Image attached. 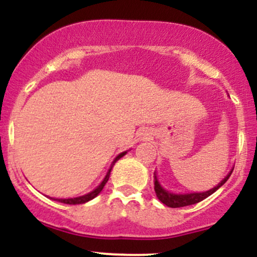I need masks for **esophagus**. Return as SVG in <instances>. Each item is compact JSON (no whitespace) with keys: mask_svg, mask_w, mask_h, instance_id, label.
<instances>
[{"mask_svg":"<svg viewBox=\"0 0 257 257\" xmlns=\"http://www.w3.org/2000/svg\"><path fill=\"white\" fill-rule=\"evenodd\" d=\"M143 135V138H147V136H148V134H146V132H144V134H142Z\"/></svg>","mask_w":257,"mask_h":257,"instance_id":"34e87169","label":"esophagus"}]
</instances>
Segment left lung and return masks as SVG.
<instances>
[{"label": "left lung", "instance_id": "8db88e82", "mask_svg": "<svg viewBox=\"0 0 257 257\" xmlns=\"http://www.w3.org/2000/svg\"><path fill=\"white\" fill-rule=\"evenodd\" d=\"M234 169V167H233ZM233 170L229 172L223 180L221 181V183H218L217 186L214 187L212 189L207 192H203V193H191V194H174V193H170L165 191L163 187L160 186V183L158 182L157 176H155V182H154V189L155 193H157V197L163 204H165L166 206L169 207H183V206H188V205H193V204H197L199 201L204 200V199L210 197L212 193H215L218 188L227 182V180L229 178V176L232 175Z\"/></svg>", "mask_w": 257, "mask_h": 257}]
</instances>
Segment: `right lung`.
<instances>
[{
	"label": "right lung",
	"instance_id": "obj_1",
	"mask_svg": "<svg viewBox=\"0 0 257 257\" xmlns=\"http://www.w3.org/2000/svg\"><path fill=\"white\" fill-rule=\"evenodd\" d=\"M125 154H126V152H123V153H121V154L117 155L116 158H115L114 161H113V164H111L110 169H109V170H108V172H106V176H105V177H104V180L102 181V183H100L99 186H98L97 188L94 189V191H92L91 193H88V194H85V195H82V197L71 198V199H54V200H57V201H60V203H64V204H69V205H76V204H83V203H87V201H90V200H92V199H93V198H96L97 195L99 194L100 192H102V189L104 188L105 183L108 182V180H109V176H110V171H111V169H113L114 164L116 163V161L119 160L120 158H122L123 155H125Z\"/></svg>",
	"mask_w": 257,
	"mask_h": 257
}]
</instances>
